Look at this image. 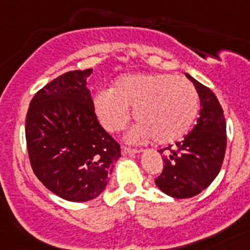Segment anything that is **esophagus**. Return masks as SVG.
Here are the masks:
<instances>
[{
    "label": "esophagus",
    "mask_w": 250,
    "mask_h": 250,
    "mask_svg": "<svg viewBox=\"0 0 250 250\" xmlns=\"http://www.w3.org/2000/svg\"><path fill=\"white\" fill-rule=\"evenodd\" d=\"M140 151H141V150L132 149V147H127V146H123V147H122V154H123V155H129V154H137V153H140Z\"/></svg>",
    "instance_id": "esophagus-1"
}]
</instances>
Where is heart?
I'll use <instances>...</instances> for the list:
<instances>
[{
  "label": "heart",
  "mask_w": 250,
  "mask_h": 250,
  "mask_svg": "<svg viewBox=\"0 0 250 250\" xmlns=\"http://www.w3.org/2000/svg\"><path fill=\"white\" fill-rule=\"evenodd\" d=\"M95 109L109 132L125 128L132 109L139 123L127 135L131 143L155 137L159 144H172L191 128L199 111V96L190 81L173 74H125L111 91L97 93Z\"/></svg>",
  "instance_id": "1"
}]
</instances>
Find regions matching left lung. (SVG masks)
Masks as SVG:
<instances>
[{
	"label": "left lung",
	"instance_id": "left-lung-1",
	"mask_svg": "<svg viewBox=\"0 0 250 250\" xmlns=\"http://www.w3.org/2000/svg\"><path fill=\"white\" fill-rule=\"evenodd\" d=\"M200 99V117L190 133L172 149L159 150L164 168L155 185L176 199L192 198L209 186L220 173L226 151V121L220 101L212 91L186 74Z\"/></svg>",
	"mask_w": 250,
	"mask_h": 250
}]
</instances>
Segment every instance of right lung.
I'll return each mask as SVG.
<instances>
[{"mask_svg": "<svg viewBox=\"0 0 250 250\" xmlns=\"http://www.w3.org/2000/svg\"><path fill=\"white\" fill-rule=\"evenodd\" d=\"M92 69L62 74L38 91L26 113L34 174L55 195L88 202L106 188L121 146L100 125L87 88Z\"/></svg>", "mask_w": 250, "mask_h": 250, "instance_id": "obj_1", "label": "right lung"}]
</instances>
